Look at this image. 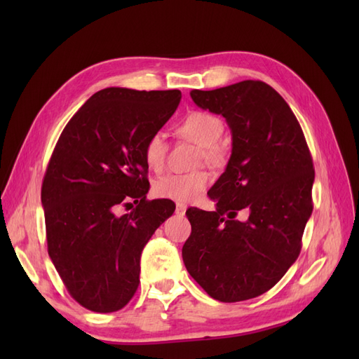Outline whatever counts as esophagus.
Wrapping results in <instances>:
<instances>
[{
    "label": "esophagus",
    "mask_w": 359,
    "mask_h": 359,
    "mask_svg": "<svg viewBox=\"0 0 359 359\" xmlns=\"http://www.w3.org/2000/svg\"><path fill=\"white\" fill-rule=\"evenodd\" d=\"M186 210H187V205L186 203H181V202L177 203V214L184 215V214H186Z\"/></svg>",
    "instance_id": "esophagus-1"
}]
</instances>
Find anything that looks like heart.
<instances>
[{
  "label": "heart",
  "mask_w": 359,
  "mask_h": 359,
  "mask_svg": "<svg viewBox=\"0 0 359 359\" xmlns=\"http://www.w3.org/2000/svg\"><path fill=\"white\" fill-rule=\"evenodd\" d=\"M178 136L189 139L199 145V161L219 166L223 163L226 151L220 137L224 124L219 116L203 111H193L184 116L175 127ZM168 145L165 135L156 132L151 135L144 147V157L149 169L160 172L166 165ZM211 177L208 172L196 170L190 173H170L156 181L154 191L160 198L177 202H193L210 186Z\"/></svg>",
  "instance_id": "1"
}]
</instances>
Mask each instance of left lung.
Returning a JSON list of instances; mask_svg holds the SVG:
<instances>
[{"instance_id": "obj_1", "label": "left lung", "mask_w": 359, "mask_h": 359, "mask_svg": "<svg viewBox=\"0 0 359 359\" xmlns=\"http://www.w3.org/2000/svg\"><path fill=\"white\" fill-rule=\"evenodd\" d=\"M190 95L202 109L226 118L232 154L208 191L215 211L186 212L191 233L182 247L184 265L214 299L256 298L299 256L313 211L310 149L289 104L262 81ZM241 209L250 212L247 222L234 220Z\"/></svg>"}]
</instances>
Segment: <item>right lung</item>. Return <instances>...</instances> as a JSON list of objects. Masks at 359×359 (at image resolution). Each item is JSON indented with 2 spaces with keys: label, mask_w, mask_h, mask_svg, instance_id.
Returning a JSON list of instances; mask_svg holds the SVG:
<instances>
[{
  "label": "right lung",
  "mask_w": 359,
  "mask_h": 359,
  "mask_svg": "<svg viewBox=\"0 0 359 359\" xmlns=\"http://www.w3.org/2000/svg\"><path fill=\"white\" fill-rule=\"evenodd\" d=\"M181 91L104 88L64 127L41 184L48 253L73 299L121 310L139 286L140 255L175 211L148 201L147 139L177 111ZM119 205L127 215L118 216Z\"/></svg>",
  "instance_id": "add662e5"
}]
</instances>
